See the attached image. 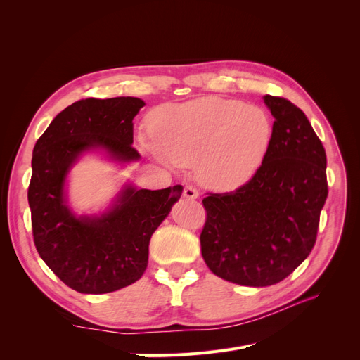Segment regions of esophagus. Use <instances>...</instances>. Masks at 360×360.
<instances>
[{"label": "esophagus", "mask_w": 360, "mask_h": 360, "mask_svg": "<svg viewBox=\"0 0 360 360\" xmlns=\"http://www.w3.org/2000/svg\"><path fill=\"white\" fill-rule=\"evenodd\" d=\"M183 197L188 198V200H197L200 197V192L197 191V188L193 186H186L183 191Z\"/></svg>", "instance_id": "obj_1"}]
</instances>
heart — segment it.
<instances>
[{"label":"heart","mask_w":360,"mask_h":360,"mask_svg":"<svg viewBox=\"0 0 360 360\" xmlns=\"http://www.w3.org/2000/svg\"><path fill=\"white\" fill-rule=\"evenodd\" d=\"M148 126L155 143L143 141L144 148L165 163L197 167L200 180L216 191H233L252 179L274 136L263 108L216 96L158 106Z\"/></svg>","instance_id":"1"}]
</instances>
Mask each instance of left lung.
Returning <instances> with one entry per match:
<instances>
[{
    "label": "left lung",
    "mask_w": 360,
    "mask_h": 360,
    "mask_svg": "<svg viewBox=\"0 0 360 360\" xmlns=\"http://www.w3.org/2000/svg\"><path fill=\"white\" fill-rule=\"evenodd\" d=\"M263 99L275 118L263 165L242 188L202 200L205 264L246 287L278 284L307 259L328 198L326 151L309 120L287 99Z\"/></svg>",
    "instance_id": "left-lung-1"
}]
</instances>
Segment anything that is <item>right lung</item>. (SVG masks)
Segmentation results:
<instances>
[{
	"instance_id": "right-lung-1",
	"label": "right lung",
	"mask_w": 360,
	"mask_h": 360,
	"mask_svg": "<svg viewBox=\"0 0 360 360\" xmlns=\"http://www.w3.org/2000/svg\"><path fill=\"white\" fill-rule=\"evenodd\" d=\"M138 97L84 99L52 120L32 150L28 204L37 252L64 284L103 294L138 281L147 269L148 243L169 214L183 186L148 191L126 183L106 209L76 214L68 202V177L85 153L97 151L127 165L141 159L134 118Z\"/></svg>"
}]
</instances>
